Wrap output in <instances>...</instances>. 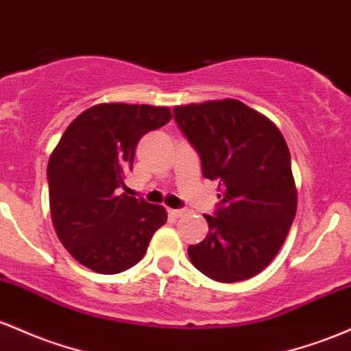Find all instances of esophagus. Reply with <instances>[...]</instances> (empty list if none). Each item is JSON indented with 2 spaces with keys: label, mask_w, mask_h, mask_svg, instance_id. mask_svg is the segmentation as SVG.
<instances>
[{
  "label": "esophagus",
  "mask_w": 351,
  "mask_h": 351,
  "mask_svg": "<svg viewBox=\"0 0 351 351\" xmlns=\"http://www.w3.org/2000/svg\"><path fill=\"white\" fill-rule=\"evenodd\" d=\"M167 212H169V215H171V217H176V219L186 215V210H184V208H169Z\"/></svg>",
  "instance_id": "esophagus-1"
}]
</instances>
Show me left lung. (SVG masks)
<instances>
[{
    "label": "left lung",
    "mask_w": 351,
    "mask_h": 351,
    "mask_svg": "<svg viewBox=\"0 0 351 351\" xmlns=\"http://www.w3.org/2000/svg\"><path fill=\"white\" fill-rule=\"evenodd\" d=\"M174 119L219 180L207 237L187 249L197 270L223 283L247 280L274 261L297 212L290 151L278 128L237 99L177 106Z\"/></svg>",
    "instance_id": "left-lung-1"
}]
</instances>
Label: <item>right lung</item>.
I'll return each instance as SVG.
<instances>
[{
  "label": "right lung",
  "mask_w": 351,
  "mask_h": 351,
  "mask_svg": "<svg viewBox=\"0 0 351 351\" xmlns=\"http://www.w3.org/2000/svg\"><path fill=\"white\" fill-rule=\"evenodd\" d=\"M171 117L169 108L97 104L62 134L48 162L49 208L59 240L81 265L106 275L131 269L167 222L164 207L123 189L141 137Z\"/></svg>",
  "instance_id": "1"
}]
</instances>
